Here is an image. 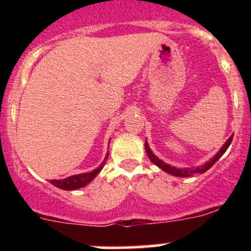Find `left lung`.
Masks as SVG:
<instances>
[{
    "label": "left lung",
    "instance_id": "left-lung-1",
    "mask_svg": "<svg viewBox=\"0 0 251 251\" xmlns=\"http://www.w3.org/2000/svg\"><path fill=\"white\" fill-rule=\"evenodd\" d=\"M232 140H233V136H231V137H229L228 140L226 141V143H225L224 146H222V148L220 149L219 153H217L216 155H215L214 158L211 159V160L207 161L206 164H204V165L199 166V168H197V169H176V168H174V166L168 165V164H165L163 160H160V159H159V158H156V156L154 155L153 153H151V149H149V147H148V144H147V142H146V144H144V146H146V151H147V154H148V156H149V159H151V163L155 164L156 166H159V168H160L161 170L165 171V173H168V174H170V175H174V176H177V177H188V176H192V175H193V174H197V173H198V174H203L206 170H209V169L211 168V166L214 165V164L216 163V161L219 160L220 158H221L222 154H224L225 151H227V148H228L229 144H231Z\"/></svg>",
    "mask_w": 251,
    "mask_h": 251
}]
</instances>
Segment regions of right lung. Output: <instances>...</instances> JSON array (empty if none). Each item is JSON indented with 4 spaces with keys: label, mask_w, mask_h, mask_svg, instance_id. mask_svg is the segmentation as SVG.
<instances>
[{
    "label": "right lung",
    "mask_w": 251,
    "mask_h": 251,
    "mask_svg": "<svg viewBox=\"0 0 251 251\" xmlns=\"http://www.w3.org/2000/svg\"><path fill=\"white\" fill-rule=\"evenodd\" d=\"M107 158H108V155L105 156V160L103 161L102 165H100V168L96 169V170L91 171V173L74 175V176H70V177H68V178H64V179H50V182L53 184V186L58 187V188H60V189H64V191H74V189L81 188V187H85L86 184L90 183V182L92 181L96 176H97L98 173L102 170L103 165H104L105 161H107Z\"/></svg>",
    "instance_id": "add662e5"
}]
</instances>
